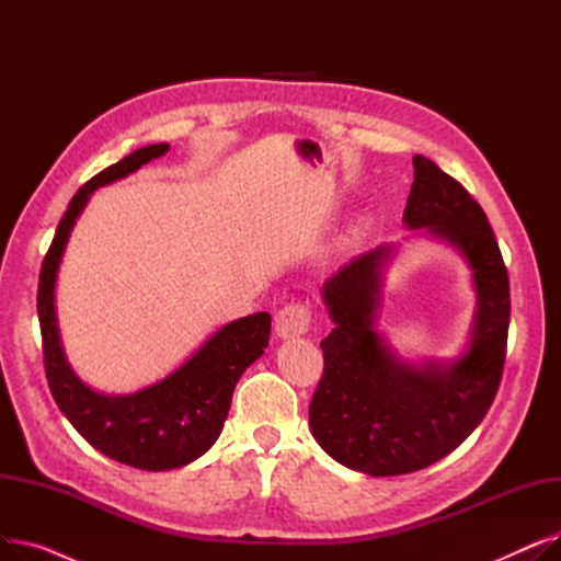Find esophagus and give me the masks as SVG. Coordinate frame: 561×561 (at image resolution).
Returning <instances> with one entry per match:
<instances>
[{"mask_svg": "<svg viewBox=\"0 0 561 561\" xmlns=\"http://www.w3.org/2000/svg\"><path fill=\"white\" fill-rule=\"evenodd\" d=\"M311 328V309L305 302H290L275 316V332L282 339H293L309 332Z\"/></svg>", "mask_w": 561, "mask_h": 561, "instance_id": "esophagus-1", "label": "esophagus"}]
</instances>
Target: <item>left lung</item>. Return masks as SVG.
<instances>
[{
  "instance_id": "1",
  "label": "left lung",
  "mask_w": 561,
  "mask_h": 561,
  "mask_svg": "<svg viewBox=\"0 0 561 561\" xmlns=\"http://www.w3.org/2000/svg\"><path fill=\"white\" fill-rule=\"evenodd\" d=\"M402 220L461 250L476 279L478 316L457 364L414 368L398 362L375 330L391 248L352 259L322 286L334 330L320 341L325 368L309 404L311 432L339 463L373 478L414 473L459 448L486 416L507 355L510 277L482 206L416 154Z\"/></svg>"
}]
</instances>
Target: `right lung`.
Returning <instances> with one entry per match:
<instances>
[{
  "label": "right lung",
  "instance_id": "add662e5",
  "mask_svg": "<svg viewBox=\"0 0 561 561\" xmlns=\"http://www.w3.org/2000/svg\"><path fill=\"white\" fill-rule=\"evenodd\" d=\"M168 152L147 145L88 180L56 227L38 279V320L49 391L72 427L102 455L142 470L180 468L209 450L222 432L231 393L245 368L271 341V316L239 318L216 332L195 355L159 385L134 396H102L88 389L66 362L54 313V284L70 231L91 193Z\"/></svg>",
  "mask_w": 561,
  "mask_h": 561
}]
</instances>
